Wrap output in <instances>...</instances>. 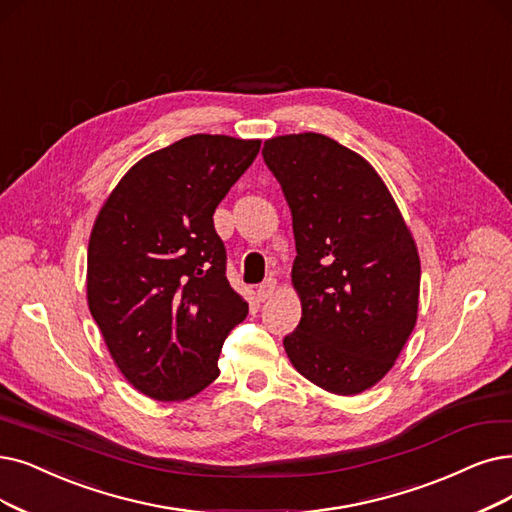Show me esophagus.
Listing matches in <instances>:
<instances>
[{
	"label": "esophagus",
	"mask_w": 512,
	"mask_h": 512,
	"mask_svg": "<svg viewBox=\"0 0 512 512\" xmlns=\"http://www.w3.org/2000/svg\"><path fill=\"white\" fill-rule=\"evenodd\" d=\"M275 290H277V281L273 279V277H269V279H264L258 288H256V296H258V300H269L273 294H275Z\"/></svg>",
	"instance_id": "34e87169"
}]
</instances>
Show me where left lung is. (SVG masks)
Segmentation results:
<instances>
[{
    "mask_svg": "<svg viewBox=\"0 0 512 512\" xmlns=\"http://www.w3.org/2000/svg\"><path fill=\"white\" fill-rule=\"evenodd\" d=\"M292 212V283L302 302L283 338L296 370L323 391L357 395L395 365L418 317L414 237L376 170L323 134L264 142Z\"/></svg>",
    "mask_w": 512,
    "mask_h": 512,
    "instance_id": "left-lung-1",
    "label": "left lung"
}]
</instances>
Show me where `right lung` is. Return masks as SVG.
Masks as SVG:
<instances>
[{
    "label": "right lung",
    "mask_w": 512,
    "mask_h": 512,
    "mask_svg": "<svg viewBox=\"0 0 512 512\" xmlns=\"http://www.w3.org/2000/svg\"><path fill=\"white\" fill-rule=\"evenodd\" d=\"M258 151L260 140L182 138L132 166L96 216L88 306L142 395L182 401L220 374V349L248 302L227 279L212 216Z\"/></svg>",
    "instance_id": "add662e5"
}]
</instances>
